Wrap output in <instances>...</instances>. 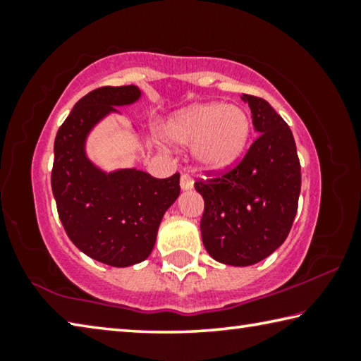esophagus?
Instances as JSON below:
<instances>
[{"label": "esophagus", "instance_id": "34e87169", "mask_svg": "<svg viewBox=\"0 0 361 361\" xmlns=\"http://www.w3.org/2000/svg\"><path fill=\"white\" fill-rule=\"evenodd\" d=\"M180 186H181V191H189V189H192L194 186V180L188 173H183L180 178Z\"/></svg>", "mask_w": 361, "mask_h": 361}]
</instances>
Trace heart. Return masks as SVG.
<instances>
[{"instance_id": "obj_1", "label": "heart", "mask_w": 361, "mask_h": 361, "mask_svg": "<svg viewBox=\"0 0 361 361\" xmlns=\"http://www.w3.org/2000/svg\"><path fill=\"white\" fill-rule=\"evenodd\" d=\"M252 124L242 108L200 103L183 108L166 121L162 137L175 146L192 145V156L205 172H223L245 151Z\"/></svg>"}]
</instances>
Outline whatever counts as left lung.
Wrapping results in <instances>:
<instances>
[{
  "label": "left lung",
  "instance_id": "obj_1",
  "mask_svg": "<svg viewBox=\"0 0 361 361\" xmlns=\"http://www.w3.org/2000/svg\"><path fill=\"white\" fill-rule=\"evenodd\" d=\"M256 133L245 157L231 172L195 183L204 197V247L213 259L245 267L282 245L295 221L301 166L286 122L266 100L242 95Z\"/></svg>",
  "mask_w": 361,
  "mask_h": 361
}]
</instances>
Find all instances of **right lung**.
<instances>
[{
  "label": "right lung",
  "instance_id": "add662e5",
  "mask_svg": "<svg viewBox=\"0 0 361 361\" xmlns=\"http://www.w3.org/2000/svg\"><path fill=\"white\" fill-rule=\"evenodd\" d=\"M142 99L137 85L95 89L73 106L54 143L52 194L70 240L113 267L145 261L166 212L180 195V173L152 178L135 167L106 172L87 156V140L109 114Z\"/></svg>",
  "mask_w": 361,
  "mask_h": 361
}]
</instances>
